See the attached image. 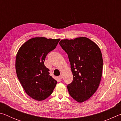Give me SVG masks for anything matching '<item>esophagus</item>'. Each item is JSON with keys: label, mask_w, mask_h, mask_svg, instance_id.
Wrapping results in <instances>:
<instances>
[{"label": "esophagus", "mask_w": 121, "mask_h": 121, "mask_svg": "<svg viewBox=\"0 0 121 121\" xmlns=\"http://www.w3.org/2000/svg\"><path fill=\"white\" fill-rule=\"evenodd\" d=\"M59 78H60V79H62V78H63V76H62V75H60V76H59Z\"/></svg>", "instance_id": "34e87169"}]
</instances>
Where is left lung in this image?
Masks as SVG:
<instances>
[{
  "mask_svg": "<svg viewBox=\"0 0 121 121\" xmlns=\"http://www.w3.org/2000/svg\"><path fill=\"white\" fill-rule=\"evenodd\" d=\"M59 44L68 56L73 81L67 86L69 95L78 102L89 99L101 81L103 60L97 44L85 37L62 39Z\"/></svg>",
  "mask_w": 121,
  "mask_h": 121,
  "instance_id": "1",
  "label": "left lung"
}]
</instances>
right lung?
Masks as SVG:
<instances>
[{"instance_id": "add662e5", "label": "right lung", "mask_w": 121, "mask_h": 121, "mask_svg": "<svg viewBox=\"0 0 121 121\" xmlns=\"http://www.w3.org/2000/svg\"><path fill=\"white\" fill-rule=\"evenodd\" d=\"M60 40L44 37L32 38L20 47L16 54L15 69L18 79L26 93L37 101L48 98L57 84L50 76L44 61Z\"/></svg>"}]
</instances>
